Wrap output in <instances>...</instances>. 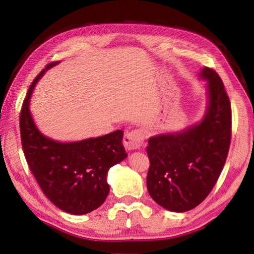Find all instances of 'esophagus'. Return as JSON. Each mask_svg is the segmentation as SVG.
Wrapping results in <instances>:
<instances>
[{
  "label": "esophagus",
  "mask_w": 254,
  "mask_h": 254,
  "mask_svg": "<svg viewBox=\"0 0 254 254\" xmlns=\"http://www.w3.org/2000/svg\"><path fill=\"white\" fill-rule=\"evenodd\" d=\"M147 133L142 128H136L126 133L123 137V144L127 150L139 149L143 144Z\"/></svg>",
  "instance_id": "obj_1"
}]
</instances>
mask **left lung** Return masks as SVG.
<instances>
[{"label":"left lung","instance_id":"8db88e82","mask_svg":"<svg viewBox=\"0 0 254 254\" xmlns=\"http://www.w3.org/2000/svg\"><path fill=\"white\" fill-rule=\"evenodd\" d=\"M199 76L208 80V105L201 122L148 140V191L171 212L192 209L208 196L230 149L232 112L224 84L209 67L203 68Z\"/></svg>","mask_w":254,"mask_h":254}]
</instances>
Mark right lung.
Wrapping results in <instances>:
<instances>
[{
    "label": "right lung",
    "mask_w": 254,
    "mask_h": 254,
    "mask_svg": "<svg viewBox=\"0 0 254 254\" xmlns=\"http://www.w3.org/2000/svg\"><path fill=\"white\" fill-rule=\"evenodd\" d=\"M50 63L28 89L20 112L21 143L30 170L41 190L58 208L74 215L87 214L104 203L110 191L107 171L127 157L123 131L77 142H57L38 130L29 110L30 97Z\"/></svg>",
    "instance_id": "obj_1"
}]
</instances>
